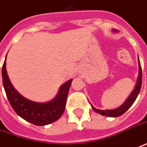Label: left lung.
I'll list each match as a JSON object with an SVG mask.
<instances>
[{
  "label": "left lung",
  "mask_w": 147,
  "mask_h": 147,
  "mask_svg": "<svg viewBox=\"0 0 147 147\" xmlns=\"http://www.w3.org/2000/svg\"><path fill=\"white\" fill-rule=\"evenodd\" d=\"M116 32V30H113ZM139 59V58H138ZM142 67H141V63L139 61V76H138V79H137V85L135 86L133 91L131 92V94L129 95V97L127 99V100L125 101L124 103L118 107V109H111V110H100V109H95L94 107H92V109L98 113H100L101 115H104V116H108V117H119L121 116L122 114H123L125 112L127 111L131 105L132 104L135 102V100L137 99V95L141 90V87H142Z\"/></svg>",
  "instance_id": "1"
}]
</instances>
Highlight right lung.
Instances as JSON below:
<instances>
[{
    "label": "right lung",
    "mask_w": 147,
    "mask_h": 147,
    "mask_svg": "<svg viewBox=\"0 0 147 147\" xmlns=\"http://www.w3.org/2000/svg\"><path fill=\"white\" fill-rule=\"evenodd\" d=\"M5 64V60L2 67L3 86L7 99L16 113L27 122L37 126L50 124L59 119L65 110L72 79L61 86L57 95L53 100L47 103H37L24 98L13 87L7 75Z\"/></svg>",
    "instance_id": "right-lung-1"
}]
</instances>
